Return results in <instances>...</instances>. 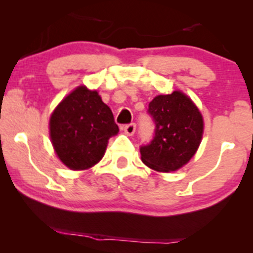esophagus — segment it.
<instances>
[{"label":"esophagus","mask_w":253,"mask_h":253,"mask_svg":"<svg viewBox=\"0 0 253 253\" xmlns=\"http://www.w3.org/2000/svg\"><path fill=\"white\" fill-rule=\"evenodd\" d=\"M124 132L126 133L127 135H133L134 134L135 132V124H128V125H125V126L123 127Z\"/></svg>","instance_id":"1"}]
</instances>
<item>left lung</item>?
Segmentation results:
<instances>
[{
  "label": "left lung",
  "instance_id": "obj_1",
  "mask_svg": "<svg viewBox=\"0 0 253 253\" xmlns=\"http://www.w3.org/2000/svg\"><path fill=\"white\" fill-rule=\"evenodd\" d=\"M155 135L141 145V161L151 169L169 172L187 164L201 143L203 120L189 97L181 91L159 95L149 104Z\"/></svg>",
  "mask_w": 253,
  "mask_h": 253
}]
</instances>
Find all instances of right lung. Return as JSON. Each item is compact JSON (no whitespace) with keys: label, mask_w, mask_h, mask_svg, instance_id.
<instances>
[{"label":"right lung","mask_w":253,"mask_h":253,"mask_svg":"<svg viewBox=\"0 0 253 253\" xmlns=\"http://www.w3.org/2000/svg\"><path fill=\"white\" fill-rule=\"evenodd\" d=\"M119 132L112 110L97 91L78 86L58 104L50 134L58 157L72 170L89 169L101 161L108 139Z\"/></svg>","instance_id":"add662e5"}]
</instances>
